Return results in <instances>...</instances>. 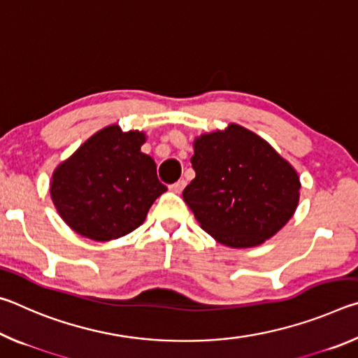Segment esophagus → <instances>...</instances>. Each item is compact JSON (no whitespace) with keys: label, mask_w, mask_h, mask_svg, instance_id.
Segmentation results:
<instances>
[{"label":"esophagus","mask_w":358,"mask_h":358,"mask_svg":"<svg viewBox=\"0 0 358 358\" xmlns=\"http://www.w3.org/2000/svg\"><path fill=\"white\" fill-rule=\"evenodd\" d=\"M185 186H186V181L185 180H178L177 183H173V185H171V189L173 191V192H181L185 189Z\"/></svg>","instance_id":"34e87169"}]
</instances>
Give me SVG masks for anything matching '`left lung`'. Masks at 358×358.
Segmentation results:
<instances>
[{
	"mask_svg": "<svg viewBox=\"0 0 358 358\" xmlns=\"http://www.w3.org/2000/svg\"><path fill=\"white\" fill-rule=\"evenodd\" d=\"M191 164L196 178L183 199L201 227L222 245H262L295 213L299 173L243 126L197 137Z\"/></svg>",
	"mask_w": 358,
	"mask_h": 358,
	"instance_id": "left-lung-1",
	"label": "left lung"
}]
</instances>
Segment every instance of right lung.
<instances>
[{"label": "right lung", "instance_id": "obj_1", "mask_svg": "<svg viewBox=\"0 0 358 358\" xmlns=\"http://www.w3.org/2000/svg\"><path fill=\"white\" fill-rule=\"evenodd\" d=\"M145 134L112 124L96 132L52 175L58 215L82 237L120 238L136 230L167 191L153 157L141 151Z\"/></svg>", "mask_w": 358, "mask_h": 358}]
</instances>
